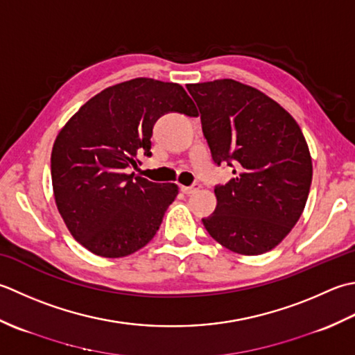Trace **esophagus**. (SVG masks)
Wrapping results in <instances>:
<instances>
[{"label":"esophagus","mask_w":355,"mask_h":355,"mask_svg":"<svg viewBox=\"0 0 355 355\" xmlns=\"http://www.w3.org/2000/svg\"><path fill=\"white\" fill-rule=\"evenodd\" d=\"M199 188H200V185H193V187H180V190H182V193L184 194H194V193H198L199 191Z\"/></svg>","instance_id":"obj_1"}]
</instances>
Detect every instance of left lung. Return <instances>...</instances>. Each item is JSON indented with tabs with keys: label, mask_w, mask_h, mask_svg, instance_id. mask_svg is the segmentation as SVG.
<instances>
[{
	"label": "left lung",
	"mask_w": 355,
	"mask_h": 355,
	"mask_svg": "<svg viewBox=\"0 0 355 355\" xmlns=\"http://www.w3.org/2000/svg\"><path fill=\"white\" fill-rule=\"evenodd\" d=\"M216 164L234 178L216 187V211L202 219L222 247L243 256L276 248L305 209L313 161L305 136L284 107L234 79L188 84Z\"/></svg>",
	"instance_id": "obj_1"
}]
</instances>
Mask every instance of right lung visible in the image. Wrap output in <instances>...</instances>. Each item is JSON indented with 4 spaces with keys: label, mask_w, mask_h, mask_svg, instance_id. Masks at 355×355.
I'll list each match as a JSON object with an SVG mask.
<instances>
[{
    "label": "right lung",
    "mask_w": 355,
    "mask_h": 355,
    "mask_svg": "<svg viewBox=\"0 0 355 355\" xmlns=\"http://www.w3.org/2000/svg\"><path fill=\"white\" fill-rule=\"evenodd\" d=\"M198 116L182 85L135 78L107 87L58 133L50 168L58 211L70 234L101 257L133 254L155 237L179 187L128 173L150 156L164 113Z\"/></svg>",
    "instance_id": "obj_1"
}]
</instances>
